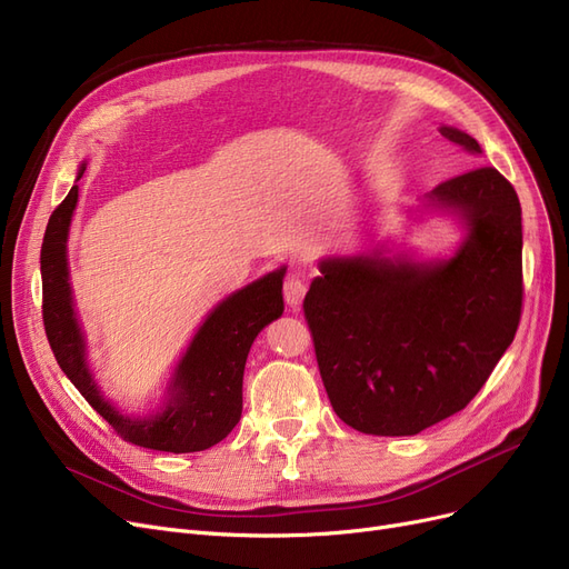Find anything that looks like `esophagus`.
<instances>
[{
	"label": "esophagus",
	"mask_w": 569,
	"mask_h": 569,
	"mask_svg": "<svg viewBox=\"0 0 569 569\" xmlns=\"http://www.w3.org/2000/svg\"><path fill=\"white\" fill-rule=\"evenodd\" d=\"M284 301L289 308H299L303 303V296L308 291L306 287V280L299 276V273H291L287 280H284Z\"/></svg>",
	"instance_id": "34e87169"
}]
</instances>
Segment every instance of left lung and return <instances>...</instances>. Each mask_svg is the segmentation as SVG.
<instances>
[{
	"mask_svg": "<svg viewBox=\"0 0 569 569\" xmlns=\"http://www.w3.org/2000/svg\"><path fill=\"white\" fill-rule=\"evenodd\" d=\"M440 133L481 152L461 129ZM426 199L468 227L451 259L417 263L380 250L327 257L303 301L333 410L368 436H417L461 412L519 329L523 231L511 182L479 167Z\"/></svg>",
	"mask_w": 569,
	"mask_h": 569,
	"instance_id": "1",
	"label": "left lung"
}]
</instances>
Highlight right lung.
<instances>
[{"instance_id":"obj_1","label":"right lung","mask_w":569,"mask_h":569,"mask_svg":"<svg viewBox=\"0 0 569 569\" xmlns=\"http://www.w3.org/2000/svg\"><path fill=\"white\" fill-rule=\"evenodd\" d=\"M86 173L80 167L78 178ZM78 203V184L52 210L41 246L43 327L60 368L71 385L124 442L137 447L189 453L222 442L242 412V372L254 338L284 310V266L233 291L214 308L180 359L164 408L148 419H129L108 402L86 359V336L78 327L67 261V238Z\"/></svg>"}]
</instances>
